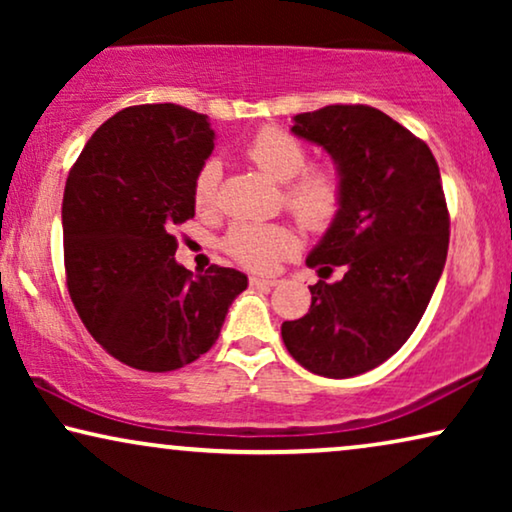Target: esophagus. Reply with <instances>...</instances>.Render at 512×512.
I'll use <instances>...</instances> for the list:
<instances>
[{
  "mask_svg": "<svg viewBox=\"0 0 512 512\" xmlns=\"http://www.w3.org/2000/svg\"><path fill=\"white\" fill-rule=\"evenodd\" d=\"M249 284L251 286H275L277 284V279L275 277H261V275H254V277H249Z\"/></svg>",
  "mask_w": 512,
  "mask_h": 512,
  "instance_id": "34e87169",
  "label": "esophagus"
}]
</instances>
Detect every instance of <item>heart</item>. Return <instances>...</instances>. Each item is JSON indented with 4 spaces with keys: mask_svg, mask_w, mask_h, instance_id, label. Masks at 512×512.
<instances>
[{
    "mask_svg": "<svg viewBox=\"0 0 512 512\" xmlns=\"http://www.w3.org/2000/svg\"><path fill=\"white\" fill-rule=\"evenodd\" d=\"M251 163L277 184H286V207L312 228H324L338 214L342 200L340 174L333 165H307V151L291 132L282 128L258 130L244 146ZM221 160L209 158L200 165L193 181V200L209 209L216 200L221 181ZM223 247L237 263L251 270H270L279 258L298 247V237L284 223L244 221L230 228Z\"/></svg>",
    "mask_w": 512,
    "mask_h": 512,
    "instance_id": "obj_1",
    "label": "heart"
}]
</instances>
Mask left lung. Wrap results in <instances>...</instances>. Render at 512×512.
<instances>
[{"label":"left lung","mask_w":512,"mask_h":512,"mask_svg":"<svg viewBox=\"0 0 512 512\" xmlns=\"http://www.w3.org/2000/svg\"><path fill=\"white\" fill-rule=\"evenodd\" d=\"M291 132L333 158L338 214L307 256L319 277L305 317L284 321L289 354L310 373L345 380L396 354L443 275L450 216L436 158L422 139L366 104L293 116Z\"/></svg>","instance_id":"obj_1"}]
</instances>
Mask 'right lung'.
I'll use <instances>...</instances> for the list:
<instances>
[{
	"instance_id": "1",
	"label": "right lung",
	"mask_w": 512,
	"mask_h": 512,
	"mask_svg": "<svg viewBox=\"0 0 512 512\" xmlns=\"http://www.w3.org/2000/svg\"><path fill=\"white\" fill-rule=\"evenodd\" d=\"M214 139L205 114L139 104L95 130L67 177L69 296L88 333L130 368L167 373L200 359L249 284L240 270L193 277L174 261V226L195 216L193 181Z\"/></svg>"
}]
</instances>
